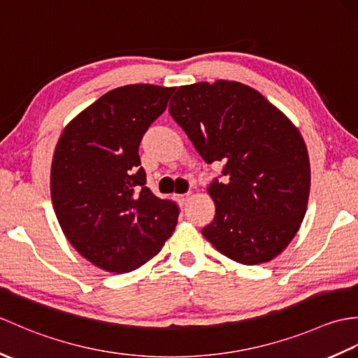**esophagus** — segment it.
Here are the masks:
<instances>
[{
  "label": "esophagus",
  "mask_w": 358,
  "mask_h": 358,
  "mask_svg": "<svg viewBox=\"0 0 358 358\" xmlns=\"http://www.w3.org/2000/svg\"><path fill=\"white\" fill-rule=\"evenodd\" d=\"M191 199V194H181V195H175V200H177L181 206H185V204Z\"/></svg>",
  "instance_id": "1"
}]
</instances>
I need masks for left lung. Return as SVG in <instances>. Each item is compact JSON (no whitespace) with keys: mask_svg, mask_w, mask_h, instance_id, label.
Here are the masks:
<instances>
[{"mask_svg":"<svg viewBox=\"0 0 358 358\" xmlns=\"http://www.w3.org/2000/svg\"><path fill=\"white\" fill-rule=\"evenodd\" d=\"M169 112L204 162L224 163L227 180L208 187L215 218L201 231L204 238L241 264L273 260L308 209L310 166L299 129L238 81L180 86Z\"/></svg>","mask_w":358,"mask_h":358,"instance_id":"8db88e82","label":"left lung"}]
</instances>
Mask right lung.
Instances as JSON below:
<instances>
[{"label":"right lung","mask_w":358,"mask_h":358,"mask_svg":"<svg viewBox=\"0 0 358 358\" xmlns=\"http://www.w3.org/2000/svg\"><path fill=\"white\" fill-rule=\"evenodd\" d=\"M175 87L127 85L80 112L53 152L50 195L71 245L96 268L123 273L155 257L178 220L177 204L146 186L138 148Z\"/></svg>","instance_id":"obj_1"}]
</instances>
